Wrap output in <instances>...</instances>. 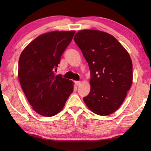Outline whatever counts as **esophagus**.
<instances>
[{"label": "esophagus", "mask_w": 151, "mask_h": 151, "mask_svg": "<svg viewBox=\"0 0 151 151\" xmlns=\"http://www.w3.org/2000/svg\"><path fill=\"white\" fill-rule=\"evenodd\" d=\"M75 83L76 86H78L81 85V82H80V81H75Z\"/></svg>", "instance_id": "esophagus-1"}]
</instances>
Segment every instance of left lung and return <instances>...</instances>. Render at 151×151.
<instances>
[{
    "label": "left lung",
    "mask_w": 151,
    "mask_h": 151,
    "mask_svg": "<svg viewBox=\"0 0 151 151\" xmlns=\"http://www.w3.org/2000/svg\"><path fill=\"white\" fill-rule=\"evenodd\" d=\"M74 40L91 73L90 92L83 99L85 104L99 115L114 113L123 104L132 83L129 52L113 36L100 30H80Z\"/></svg>",
    "instance_id": "left-lung-1"
}]
</instances>
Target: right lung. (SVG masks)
I'll return each instance as SVG.
<instances>
[{
	"mask_svg": "<svg viewBox=\"0 0 151 151\" xmlns=\"http://www.w3.org/2000/svg\"><path fill=\"white\" fill-rule=\"evenodd\" d=\"M75 33L53 31L41 34L19 57L18 77L22 91L33 110L43 116L58 114L73 91L74 82L56 75L54 70Z\"/></svg>",
	"mask_w": 151,
	"mask_h": 151,
	"instance_id": "add662e5",
	"label": "right lung"
}]
</instances>
